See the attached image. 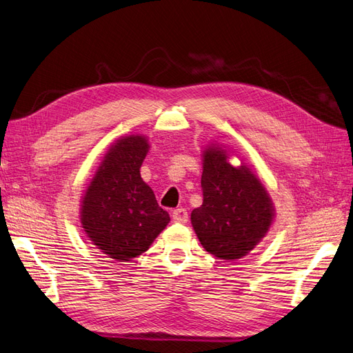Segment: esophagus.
<instances>
[{"mask_svg":"<svg viewBox=\"0 0 353 353\" xmlns=\"http://www.w3.org/2000/svg\"><path fill=\"white\" fill-rule=\"evenodd\" d=\"M173 220L176 223H186L188 221V211L185 208H177L173 211Z\"/></svg>","mask_w":353,"mask_h":353,"instance_id":"34e87169","label":"esophagus"}]
</instances>
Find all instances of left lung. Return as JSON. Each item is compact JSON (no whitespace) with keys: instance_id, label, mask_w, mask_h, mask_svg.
<instances>
[{"instance_id":"left-lung-1","label":"left lung","mask_w":353,"mask_h":353,"mask_svg":"<svg viewBox=\"0 0 353 353\" xmlns=\"http://www.w3.org/2000/svg\"><path fill=\"white\" fill-rule=\"evenodd\" d=\"M203 202L190 214L201 245L220 259L248 255L263 239L274 217V208L261 180L246 165L227 163L219 146L203 151L201 177Z\"/></svg>"}]
</instances>
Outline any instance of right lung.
Segmentation results:
<instances>
[{
  "mask_svg": "<svg viewBox=\"0 0 353 353\" xmlns=\"http://www.w3.org/2000/svg\"><path fill=\"white\" fill-rule=\"evenodd\" d=\"M143 136L130 134L110 148L82 199L88 237L108 258L126 263L148 251L170 221L141 177L148 152Z\"/></svg>",
  "mask_w": 353,
  "mask_h": 353,
  "instance_id": "obj_1",
  "label": "right lung"
}]
</instances>
